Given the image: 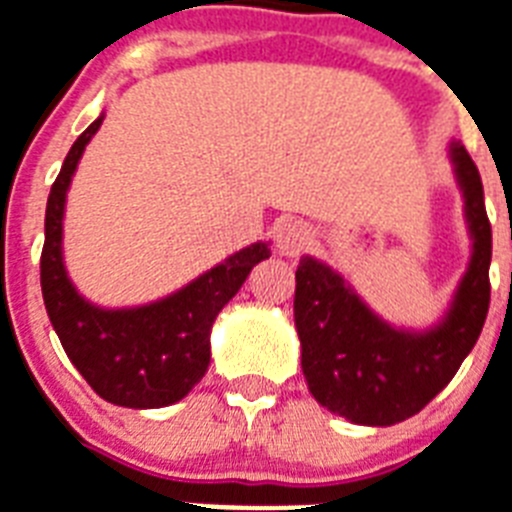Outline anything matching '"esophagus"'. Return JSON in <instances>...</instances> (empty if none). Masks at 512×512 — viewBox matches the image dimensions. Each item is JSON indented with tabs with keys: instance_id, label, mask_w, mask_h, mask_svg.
Here are the masks:
<instances>
[{
	"instance_id": "1",
	"label": "esophagus",
	"mask_w": 512,
	"mask_h": 512,
	"mask_svg": "<svg viewBox=\"0 0 512 512\" xmlns=\"http://www.w3.org/2000/svg\"><path fill=\"white\" fill-rule=\"evenodd\" d=\"M313 242V234L305 223L299 220H284L276 231V247L284 257H297L307 249V244Z\"/></svg>"
}]
</instances>
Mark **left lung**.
Wrapping results in <instances>:
<instances>
[{
  "label": "left lung",
  "mask_w": 512,
  "mask_h": 512,
  "mask_svg": "<svg viewBox=\"0 0 512 512\" xmlns=\"http://www.w3.org/2000/svg\"><path fill=\"white\" fill-rule=\"evenodd\" d=\"M447 155L463 191L471 263L436 326H392L334 268L310 255L297 265L294 326L307 389L326 410L360 426H394L421 413L450 384L484 328L492 263L484 186L460 141H452Z\"/></svg>",
  "instance_id": "left-lung-1"
}]
</instances>
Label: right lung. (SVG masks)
<instances>
[{
    "label": "right lung",
    "mask_w": 512,
    "mask_h": 512,
    "mask_svg": "<svg viewBox=\"0 0 512 512\" xmlns=\"http://www.w3.org/2000/svg\"><path fill=\"white\" fill-rule=\"evenodd\" d=\"M102 120L105 115L78 136L49 191L41 294L62 350L102 400L134 410L165 407L184 400L202 381L210 365L215 318L242 289L249 270L270 257V247L268 242L249 244L149 305L99 307L78 294L62 257V218L83 149Z\"/></svg>",
    "instance_id": "1"
}]
</instances>
